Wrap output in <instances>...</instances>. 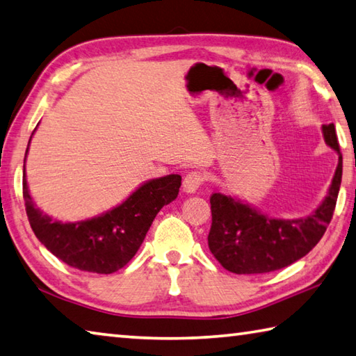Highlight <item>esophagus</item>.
Segmentation results:
<instances>
[{
	"mask_svg": "<svg viewBox=\"0 0 356 356\" xmlns=\"http://www.w3.org/2000/svg\"><path fill=\"white\" fill-rule=\"evenodd\" d=\"M204 183V175L201 172H189L187 175L184 177V181H183V189L184 192L187 193H193L197 192L198 187Z\"/></svg>",
	"mask_w": 356,
	"mask_h": 356,
	"instance_id": "34e87169",
	"label": "esophagus"
}]
</instances>
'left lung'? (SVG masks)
Masks as SVG:
<instances>
[{
	"mask_svg": "<svg viewBox=\"0 0 356 356\" xmlns=\"http://www.w3.org/2000/svg\"><path fill=\"white\" fill-rule=\"evenodd\" d=\"M325 143L338 152L339 161L325 200L308 217L296 220L270 218L223 193H212V225L207 243L221 266L236 274L277 271L310 252L323 238L337 206L343 177L337 130L323 125Z\"/></svg>",
	"mask_w": 356,
	"mask_h": 356,
	"instance_id": "left-lung-1",
	"label": "left lung"
}]
</instances>
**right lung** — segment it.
I'll use <instances>...</instances> for the list:
<instances>
[{"label":"right lung","mask_w":356,"mask_h":356,"mask_svg":"<svg viewBox=\"0 0 356 356\" xmlns=\"http://www.w3.org/2000/svg\"><path fill=\"white\" fill-rule=\"evenodd\" d=\"M179 186V175L152 179L115 209L77 223H62L37 209L29 195L26 172L23 198L33 234L54 256L80 271L111 274L138 252L156 213L178 197Z\"/></svg>","instance_id":"right-lung-1"}]
</instances>
